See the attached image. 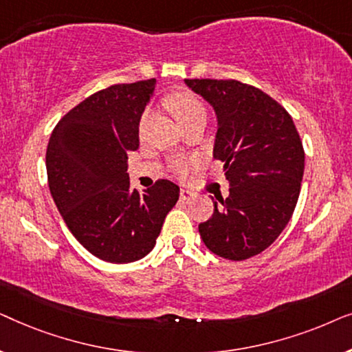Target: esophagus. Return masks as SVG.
Returning <instances> with one entry per match:
<instances>
[{
  "label": "esophagus",
  "instance_id": "obj_1",
  "mask_svg": "<svg viewBox=\"0 0 352 352\" xmlns=\"http://www.w3.org/2000/svg\"><path fill=\"white\" fill-rule=\"evenodd\" d=\"M192 195H194V192H190L189 189H186V187H182V189L179 190V197H181V200H184V201L189 200Z\"/></svg>",
  "mask_w": 352,
  "mask_h": 352
}]
</instances>
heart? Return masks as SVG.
<instances>
[{"label":"heart","instance_id":"heart-1","mask_svg":"<svg viewBox=\"0 0 352 352\" xmlns=\"http://www.w3.org/2000/svg\"><path fill=\"white\" fill-rule=\"evenodd\" d=\"M168 109L171 110V113L175 115V118L182 124L190 122V120L199 118V117H205V105L200 102L199 99L195 98L192 93H187V91H181V93H175L171 94L170 98L166 99ZM147 113H144L142 117V123L146 122ZM195 158H176L175 162L171 163L173 171L176 173L177 176H186L189 175L192 168L195 166Z\"/></svg>","mask_w":352,"mask_h":352}]
</instances>
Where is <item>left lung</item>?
<instances>
[{
	"instance_id": "left-lung-1",
	"label": "left lung",
	"mask_w": 352,
	"mask_h": 352,
	"mask_svg": "<svg viewBox=\"0 0 352 352\" xmlns=\"http://www.w3.org/2000/svg\"><path fill=\"white\" fill-rule=\"evenodd\" d=\"M214 110L213 157L224 163L229 197L199 226L206 248L230 261L261 253L290 221L300 197L305 151L285 109L235 80H184ZM213 200V197H211Z\"/></svg>"
}]
</instances>
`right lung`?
Returning <instances> with one entry per match:
<instances>
[{
	"label": "right lung",
	"mask_w": 352,
	"mask_h": 352,
	"mask_svg": "<svg viewBox=\"0 0 352 352\" xmlns=\"http://www.w3.org/2000/svg\"><path fill=\"white\" fill-rule=\"evenodd\" d=\"M157 80L113 85L70 110L50 138L47 182L74 237L107 263L138 261L152 252L179 199L175 182L131 189L128 152L139 147V122Z\"/></svg>",
	"instance_id": "obj_1"
}]
</instances>
